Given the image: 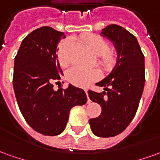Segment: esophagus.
I'll use <instances>...</instances> for the list:
<instances>
[{
  "label": "esophagus",
  "mask_w": 160,
  "mask_h": 160,
  "mask_svg": "<svg viewBox=\"0 0 160 160\" xmlns=\"http://www.w3.org/2000/svg\"><path fill=\"white\" fill-rule=\"evenodd\" d=\"M85 92H86V94H87V103H90L91 100H90V98H89V97H88V93H87V89L85 90Z\"/></svg>",
  "instance_id": "34e87169"
}]
</instances>
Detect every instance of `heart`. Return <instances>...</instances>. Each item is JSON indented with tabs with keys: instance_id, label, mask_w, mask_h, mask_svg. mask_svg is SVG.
I'll list each match as a JSON object with an SVG mask.
<instances>
[{
	"instance_id": "1",
	"label": "heart",
	"mask_w": 160,
	"mask_h": 160,
	"mask_svg": "<svg viewBox=\"0 0 160 160\" xmlns=\"http://www.w3.org/2000/svg\"><path fill=\"white\" fill-rule=\"evenodd\" d=\"M82 42L88 47L92 52L98 55L101 66L105 70H111L115 67L118 61V54L116 50L110 48L109 42L104 38L98 35H88L83 37ZM70 40H64L60 42L57 48V57L60 65L63 68L70 63L69 48ZM100 73L97 69H85L80 67H73L67 73V80L69 83L76 87H86L92 82L97 80Z\"/></svg>"
}]
</instances>
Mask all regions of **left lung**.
Wrapping results in <instances>:
<instances>
[{"label": "left lung", "mask_w": 160, "mask_h": 160, "mask_svg": "<svg viewBox=\"0 0 160 160\" xmlns=\"http://www.w3.org/2000/svg\"><path fill=\"white\" fill-rule=\"evenodd\" d=\"M102 34L113 41L118 53L117 65L105 79L101 93L89 90L91 100L100 104L99 117L89 120L91 129L99 137H113L123 132L135 116L145 85V59L136 38L118 25H110Z\"/></svg>", "instance_id": "left-lung-1"}]
</instances>
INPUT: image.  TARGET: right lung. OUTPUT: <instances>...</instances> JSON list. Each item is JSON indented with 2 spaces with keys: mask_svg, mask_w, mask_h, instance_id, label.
<instances>
[{
  "mask_svg": "<svg viewBox=\"0 0 160 160\" xmlns=\"http://www.w3.org/2000/svg\"><path fill=\"white\" fill-rule=\"evenodd\" d=\"M63 38L64 32L40 27L24 38L14 60L12 85L20 112L34 130L44 135L61 134L70 110L87 100L85 92L72 85L53 88L63 75L56 55Z\"/></svg>",
  "mask_w": 160,
  "mask_h": 160,
  "instance_id": "add662e5",
  "label": "right lung"
}]
</instances>
